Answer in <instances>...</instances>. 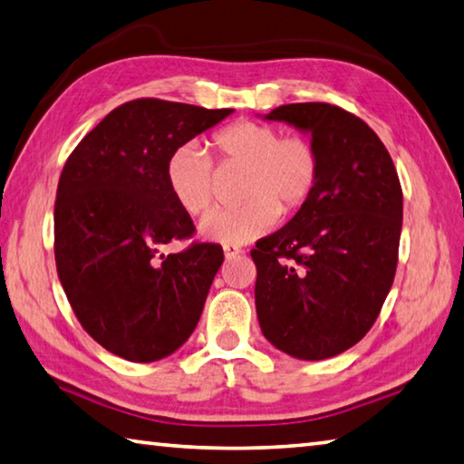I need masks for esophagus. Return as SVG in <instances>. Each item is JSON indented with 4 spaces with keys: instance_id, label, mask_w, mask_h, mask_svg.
<instances>
[{
    "instance_id": "34e87169",
    "label": "esophagus",
    "mask_w": 464,
    "mask_h": 464,
    "mask_svg": "<svg viewBox=\"0 0 464 464\" xmlns=\"http://www.w3.org/2000/svg\"><path fill=\"white\" fill-rule=\"evenodd\" d=\"M223 254H225V257L227 259H235V257H239L243 251H241V247H237V246H225L223 247Z\"/></svg>"
}]
</instances>
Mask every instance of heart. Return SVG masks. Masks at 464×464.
Segmentation results:
<instances>
[{"instance_id": "obj_1", "label": "heart", "mask_w": 464, "mask_h": 464, "mask_svg": "<svg viewBox=\"0 0 464 464\" xmlns=\"http://www.w3.org/2000/svg\"><path fill=\"white\" fill-rule=\"evenodd\" d=\"M215 146L227 162L247 166L235 207H215L200 218L198 233L223 246H246L272 231L282 208H296L313 192L318 179L314 146L302 138H282L267 123L237 121L215 136ZM166 180L172 197L188 215H198L213 198L215 166L198 141L176 148L166 162Z\"/></svg>"}]
</instances>
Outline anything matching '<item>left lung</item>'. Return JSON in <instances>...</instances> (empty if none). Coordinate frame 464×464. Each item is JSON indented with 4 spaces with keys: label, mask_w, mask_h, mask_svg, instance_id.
<instances>
[{
    "label": "left lung",
    "mask_w": 464,
    "mask_h": 464,
    "mask_svg": "<svg viewBox=\"0 0 464 464\" xmlns=\"http://www.w3.org/2000/svg\"><path fill=\"white\" fill-rule=\"evenodd\" d=\"M259 117L308 133L318 156L298 213L251 251L261 333L290 357H334L363 339L393 284L398 172L377 133L341 107L290 103Z\"/></svg>",
    "instance_id": "left-lung-1"
}]
</instances>
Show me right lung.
I'll return each instance as SVG.
<instances>
[{
    "mask_svg": "<svg viewBox=\"0 0 464 464\" xmlns=\"http://www.w3.org/2000/svg\"><path fill=\"white\" fill-rule=\"evenodd\" d=\"M233 109L136 99L74 148L58 180L54 257L66 298L101 347L136 363L179 351L198 324L223 249L190 237L192 218L168 188L172 151Z\"/></svg>",
    "mask_w": 464,
    "mask_h": 464,
    "instance_id": "right-lung-1",
    "label": "right lung"
}]
</instances>
